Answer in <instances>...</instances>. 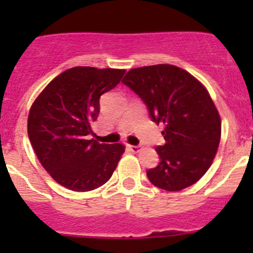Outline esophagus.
Returning a JSON list of instances; mask_svg holds the SVG:
<instances>
[{"mask_svg":"<svg viewBox=\"0 0 253 253\" xmlns=\"http://www.w3.org/2000/svg\"><path fill=\"white\" fill-rule=\"evenodd\" d=\"M128 148L130 149L131 152H134V153H138V152L140 151V147L138 146H128Z\"/></svg>","mask_w":253,"mask_h":253,"instance_id":"obj_1","label":"esophagus"}]
</instances>
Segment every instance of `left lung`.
<instances>
[{"label":"left lung","mask_w":253,"mask_h":253,"mask_svg":"<svg viewBox=\"0 0 253 253\" xmlns=\"http://www.w3.org/2000/svg\"><path fill=\"white\" fill-rule=\"evenodd\" d=\"M123 84L139 96L152 122L165 125V144L156 148L157 167L147 171L154 186L180 191L198 182L216 154L222 122L208 90L171 64L130 69Z\"/></svg>","instance_id":"1"}]
</instances>
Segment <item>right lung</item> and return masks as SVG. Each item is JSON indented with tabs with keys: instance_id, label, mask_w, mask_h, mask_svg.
I'll use <instances>...</instances> for the list:
<instances>
[{
	"instance_id": "obj_1",
	"label": "right lung",
	"mask_w": 253,
	"mask_h": 253,
	"mask_svg": "<svg viewBox=\"0 0 253 253\" xmlns=\"http://www.w3.org/2000/svg\"><path fill=\"white\" fill-rule=\"evenodd\" d=\"M125 69L73 67L53 80L31 105L28 134L38 160L58 184L73 191L97 189L113 175L125 147L90 139L100 97Z\"/></svg>"
}]
</instances>
